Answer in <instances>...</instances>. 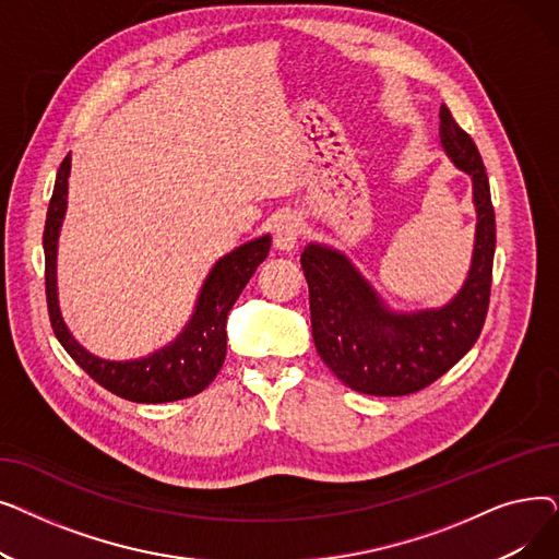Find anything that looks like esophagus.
Here are the masks:
<instances>
[{"mask_svg": "<svg viewBox=\"0 0 559 559\" xmlns=\"http://www.w3.org/2000/svg\"><path fill=\"white\" fill-rule=\"evenodd\" d=\"M272 233H274V247L278 251H292L297 247V240H299V233H301V224H299V217L295 213H283L276 217L274 226H272Z\"/></svg>", "mask_w": 559, "mask_h": 559, "instance_id": "1", "label": "esophagus"}]
</instances>
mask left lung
I'll return each instance as SVG.
<instances>
[{
    "label": "left lung",
    "mask_w": 559,
    "mask_h": 559,
    "mask_svg": "<svg viewBox=\"0 0 559 559\" xmlns=\"http://www.w3.org/2000/svg\"><path fill=\"white\" fill-rule=\"evenodd\" d=\"M439 142L472 179L476 209L472 264L451 301L394 310L344 251L310 242L301 253L317 354L360 394L403 396L428 388L476 344L485 324L496 249L487 171L478 146L447 106L439 108Z\"/></svg>",
    "instance_id": "1"
}]
</instances>
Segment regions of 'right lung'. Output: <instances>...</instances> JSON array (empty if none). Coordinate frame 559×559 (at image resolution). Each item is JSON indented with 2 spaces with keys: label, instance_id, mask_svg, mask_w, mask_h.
Segmentation results:
<instances>
[{
  "label": "right lung",
  "instance_id": "1",
  "mask_svg": "<svg viewBox=\"0 0 559 559\" xmlns=\"http://www.w3.org/2000/svg\"><path fill=\"white\" fill-rule=\"evenodd\" d=\"M72 158L68 156L56 174L49 201L43 249H45V287L51 329L70 358L102 388L133 403H169L194 396L209 388L226 358V319L242 295L245 285L267 258L272 238L260 235L230 253L222 255L205 276L188 324L169 344L135 360H106L91 354L68 329L58 304V238L68 211V179Z\"/></svg>",
  "mask_w": 559,
  "mask_h": 559
}]
</instances>
